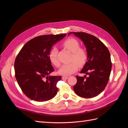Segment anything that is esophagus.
<instances>
[{
    "instance_id": "34e87169",
    "label": "esophagus",
    "mask_w": 128,
    "mask_h": 128,
    "mask_svg": "<svg viewBox=\"0 0 128 128\" xmlns=\"http://www.w3.org/2000/svg\"><path fill=\"white\" fill-rule=\"evenodd\" d=\"M68 78V76H63L62 77V80H66Z\"/></svg>"
}]
</instances>
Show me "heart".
I'll return each mask as SVG.
<instances>
[{
    "label": "heart",
    "mask_w": 128,
    "mask_h": 128,
    "mask_svg": "<svg viewBox=\"0 0 128 128\" xmlns=\"http://www.w3.org/2000/svg\"><path fill=\"white\" fill-rule=\"evenodd\" d=\"M64 47L72 53L70 63L63 65L58 70V73L61 75L68 76L75 72L78 66H82L85 64L88 59V54L83 48H80V43L74 38H69L65 40ZM58 49L56 47L51 48L48 54L50 62L56 67L60 66V62L57 56Z\"/></svg>",
    "instance_id": "b5f03b06"
}]
</instances>
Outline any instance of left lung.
Returning <instances> with one entry per match:
<instances>
[{"mask_svg": "<svg viewBox=\"0 0 128 128\" xmlns=\"http://www.w3.org/2000/svg\"><path fill=\"white\" fill-rule=\"evenodd\" d=\"M82 40L86 48L88 62L80 73L88 76H76L77 82L74 86L78 96L89 98L98 95L104 90L109 80L112 69L110 54L107 47L93 35L85 32H71Z\"/></svg>", "mask_w": 128, "mask_h": 128, "instance_id": "left-lung-1", "label": "left lung"}]
</instances>
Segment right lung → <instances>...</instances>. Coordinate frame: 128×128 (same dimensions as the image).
Wrapping results in <instances>:
<instances>
[{
	"label": "right lung",
	"mask_w": 128,
	"mask_h": 128,
	"mask_svg": "<svg viewBox=\"0 0 128 128\" xmlns=\"http://www.w3.org/2000/svg\"><path fill=\"white\" fill-rule=\"evenodd\" d=\"M66 34L38 36L24 46L14 63L15 78L26 96L32 100H50L58 92L56 84L60 76H50L54 68L48 54L54 44Z\"/></svg>",
	"instance_id": "add662e5"
}]
</instances>
